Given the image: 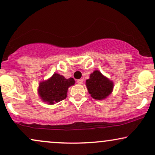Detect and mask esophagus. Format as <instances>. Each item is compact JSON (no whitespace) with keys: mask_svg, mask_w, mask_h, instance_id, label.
<instances>
[{"mask_svg":"<svg viewBox=\"0 0 155 155\" xmlns=\"http://www.w3.org/2000/svg\"><path fill=\"white\" fill-rule=\"evenodd\" d=\"M83 79L77 80V83H78V84H82V83H83Z\"/></svg>","mask_w":155,"mask_h":155,"instance_id":"esophagus-1","label":"esophagus"}]
</instances>
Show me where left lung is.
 <instances>
[{
	"mask_svg": "<svg viewBox=\"0 0 155 155\" xmlns=\"http://www.w3.org/2000/svg\"><path fill=\"white\" fill-rule=\"evenodd\" d=\"M86 86L93 98L103 100L112 92L114 84L112 81L104 77L101 72L95 70L86 81Z\"/></svg>",
	"mask_w": 155,
	"mask_h": 155,
	"instance_id": "left-lung-1",
	"label": "left lung"
}]
</instances>
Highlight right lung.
I'll return each instance as SVG.
<instances>
[{
	"label": "right lung",
	"mask_w": 155,
	"mask_h": 155,
	"mask_svg": "<svg viewBox=\"0 0 155 155\" xmlns=\"http://www.w3.org/2000/svg\"><path fill=\"white\" fill-rule=\"evenodd\" d=\"M74 84L73 78L66 79L62 75L54 73L48 81L39 84V94L45 102L54 104L66 98L68 87Z\"/></svg>",
	"instance_id": "1"
}]
</instances>
